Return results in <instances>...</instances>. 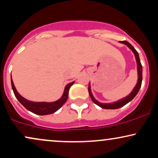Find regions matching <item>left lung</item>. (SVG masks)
Here are the masks:
<instances>
[{"label":"left lung","mask_w":158,"mask_h":158,"mask_svg":"<svg viewBox=\"0 0 158 158\" xmlns=\"http://www.w3.org/2000/svg\"><path fill=\"white\" fill-rule=\"evenodd\" d=\"M121 43L123 44H126L127 46L131 50L133 51L134 53H135V58H136V61H137V71H138V80H137V83L136 85V86L134 88V90H132V92L131 94H129L128 96H127L126 97L123 98V99H120V100L117 101V102H113V103H101L99 102L98 101L94 99V97H93L91 94V90H90V83L89 85H88V93H89V95L90 98H91L92 101L95 103L96 105L99 106L101 108H105V109H117V108H119L121 107L124 106L125 105H126L127 103L129 102L130 101H131L132 99L135 98V97L137 95V93H138L139 88H140L141 85H142V79H143V68H142V64L140 63V60H139V54L137 52V50H135V48H134L132 45L130 44L129 42H128L127 41H120Z\"/></svg>","instance_id":"1"}]
</instances>
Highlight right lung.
<instances>
[{"label": "right lung", "mask_w": 158, "mask_h": 158, "mask_svg": "<svg viewBox=\"0 0 158 158\" xmlns=\"http://www.w3.org/2000/svg\"><path fill=\"white\" fill-rule=\"evenodd\" d=\"M74 81L71 83H69L68 85H66L64 88V94L63 96L61 97V99L59 100L53 102H34L29 101L27 99H24L23 97H21L20 94L18 93V91L15 89V85L13 84V81H12V78H11V84H12V88L13 90L14 94L21 104L23 105L27 110L30 111L32 112V113L38 114V115H47V114H50L56 112L59 108H61L63 105L64 104L65 102L67 101L68 97V92L69 89H70V86L73 85Z\"/></svg>", "instance_id": "1"}]
</instances>
